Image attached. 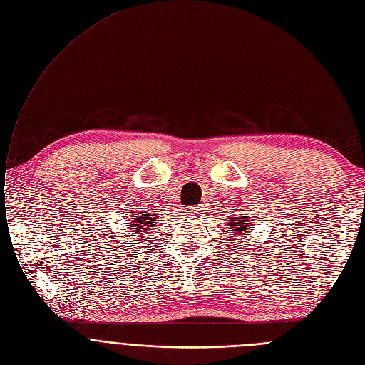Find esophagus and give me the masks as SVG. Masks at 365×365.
Returning <instances> with one entry per match:
<instances>
[{
  "label": "esophagus",
  "mask_w": 365,
  "mask_h": 365,
  "mask_svg": "<svg viewBox=\"0 0 365 365\" xmlns=\"http://www.w3.org/2000/svg\"><path fill=\"white\" fill-rule=\"evenodd\" d=\"M187 213L190 217H197L199 213H200V209L199 207H188L187 209Z\"/></svg>",
  "instance_id": "esophagus-1"
}]
</instances>
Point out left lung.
<instances>
[{"label": "left lung", "instance_id": "left-lung-1", "mask_svg": "<svg viewBox=\"0 0 365 365\" xmlns=\"http://www.w3.org/2000/svg\"><path fill=\"white\" fill-rule=\"evenodd\" d=\"M240 215H243V213H240ZM228 221H230L228 225L232 228V230H230V231H231V232H235V234H239V235H243V234L246 232V230H249L247 228V226L250 227V230L253 228V227L247 225L249 221H247V218H245V217H232V218H228Z\"/></svg>", "mask_w": 365, "mask_h": 365}]
</instances>
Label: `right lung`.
Wrapping results in <instances>:
<instances>
[{"label": "right lung", "instance_id": "obj_1", "mask_svg": "<svg viewBox=\"0 0 365 365\" xmlns=\"http://www.w3.org/2000/svg\"><path fill=\"white\" fill-rule=\"evenodd\" d=\"M133 218L130 220L131 221V228H133V231L131 232H134L135 235H140V234H144V231H147V230H150V227H153L155 225V220H156V215H152V213H147V212H140V213H137V212H134L133 215H131ZM144 237V235H141V239Z\"/></svg>", "mask_w": 365, "mask_h": 365}]
</instances>
